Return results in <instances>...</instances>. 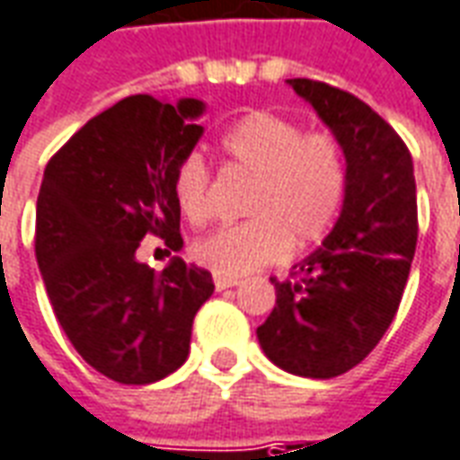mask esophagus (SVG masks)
Wrapping results in <instances>:
<instances>
[{"instance_id": "1", "label": "esophagus", "mask_w": 460, "mask_h": 460, "mask_svg": "<svg viewBox=\"0 0 460 460\" xmlns=\"http://www.w3.org/2000/svg\"><path fill=\"white\" fill-rule=\"evenodd\" d=\"M214 286H217V291H226V288L239 286V279H229V276H214Z\"/></svg>"}]
</instances>
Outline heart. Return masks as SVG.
I'll list each match as a JSON object with an SVG mask.
<instances>
[{
	"mask_svg": "<svg viewBox=\"0 0 460 460\" xmlns=\"http://www.w3.org/2000/svg\"><path fill=\"white\" fill-rule=\"evenodd\" d=\"M219 149L229 166L253 179L243 207L249 221L199 239L191 252L201 266L239 279L281 261L288 249L306 252L329 236L349 189L346 152L333 134H306L291 119L253 111L224 131ZM208 186L204 156H184L176 169L174 194L191 224H204L211 214Z\"/></svg>",
	"mask_w": 460,
	"mask_h": 460,
	"instance_id": "b5f03b06",
	"label": "heart"
}]
</instances>
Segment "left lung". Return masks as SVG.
I'll list each match as a JSON object with an SVG mask.
<instances>
[{"mask_svg": "<svg viewBox=\"0 0 460 460\" xmlns=\"http://www.w3.org/2000/svg\"><path fill=\"white\" fill-rule=\"evenodd\" d=\"M341 141L349 189L341 214L294 276L271 284L276 306L256 329L266 358L304 378L361 364L396 316L419 239L413 162L374 109L336 86L286 79Z\"/></svg>", "mask_w": 460, "mask_h": 460, "instance_id": "left-lung-1", "label": "left lung"}]
</instances>
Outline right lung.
<instances>
[{"instance_id": "right-lung-1", "label": "right lung", "mask_w": 460, "mask_h": 460, "mask_svg": "<svg viewBox=\"0 0 460 460\" xmlns=\"http://www.w3.org/2000/svg\"><path fill=\"white\" fill-rule=\"evenodd\" d=\"M207 104L127 96L89 119L47 164L34 252L47 296L86 364L144 386L189 356L191 323L214 294L207 269L172 256L156 274L137 259L144 236L179 252L174 176L194 152Z\"/></svg>"}]
</instances>
